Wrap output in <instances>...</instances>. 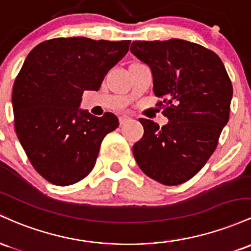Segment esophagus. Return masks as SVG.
I'll return each mask as SVG.
<instances>
[{
  "mask_svg": "<svg viewBox=\"0 0 251 251\" xmlns=\"http://www.w3.org/2000/svg\"><path fill=\"white\" fill-rule=\"evenodd\" d=\"M128 121H130V117H129L128 115H122V116H120V123H121V125H125V123L128 122Z\"/></svg>",
  "mask_w": 251,
  "mask_h": 251,
  "instance_id": "obj_1",
  "label": "esophagus"
}]
</instances>
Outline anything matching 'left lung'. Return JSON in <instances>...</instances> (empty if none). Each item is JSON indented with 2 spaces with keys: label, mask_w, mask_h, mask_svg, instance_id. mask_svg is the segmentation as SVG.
Segmentation results:
<instances>
[{
  "label": "left lung",
  "mask_w": 251,
  "mask_h": 251,
  "mask_svg": "<svg viewBox=\"0 0 251 251\" xmlns=\"http://www.w3.org/2000/svg\"><path fill=\"white\" fill-rule=\"evenodd\" d=\"M130 52L151 69L154 95L163 98L168 118L161 128L140 118L145 134L133 146L134 157L149 178L182 184L215 151L229 121L231 80L215 52L186 40L134 41Z\"/></svg>",
  "instance_id": "8db88e82"
}]
</instances>
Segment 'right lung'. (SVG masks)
I'll return each mask as SVG.
<instances>
[{
  "mask_svg": "<svg viewBox=\"0 0 251 251\" xmlns=\"http://www.w3.org/2000/svg\"><path fill=\"white\" fill-rule=\"evenodd\" d=\"M129 40L57 38L27 55L13 88L15 130L33 167L47 181L67 186L94 168L105 135L118 126L112 112L80 109L85 90L98 91L126 54Z\"/></svg>",
  "mask_w": 251,
  "mask_h": 251,
  "instance_id": "right-lung-1",
  "label": "right lung"
}]
</instances>
